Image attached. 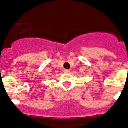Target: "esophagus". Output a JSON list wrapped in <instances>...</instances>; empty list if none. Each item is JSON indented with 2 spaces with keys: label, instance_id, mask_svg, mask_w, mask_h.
<instances>
[{
  "label": "esophagus",
  "instance_id": "esophagus-1",
  "mask_svg": "<svg viewBox=\"0 0 128 128\" xmlns=\"http://www.w3.org/2000/svg\"><path fill=\"white\" fill-rule=\"evenodd\" d=\"M70 70H66V69H64V73H68L69 72H70Z\"/></svg>",
  "mask_w": 128,
  "mask_h": 128
}]
</instances>
